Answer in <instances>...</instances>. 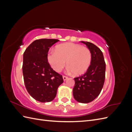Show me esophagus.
<instances>
[{"mask_svg":"<svg viewBox=\"0 0 132 132\" xmlns=\"http://www.w3.org/2000/svg\"><path fill=\"white\" fill-rule=\"evenodd\" d=\"M68 78L67 77H65V76H63V79L64 81H65Z\"/></svg>","mask_w":132,"mask_h":132,"instance_id":"1","label":"esophagus"}]
</instances>
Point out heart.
<instances>
[{
  "label": "heart",
  "mask_w": 132,
  "mask_h": 132,
  "mask_svg": "<svg viewBox=\"0 0 132 132\" xmlns=\"http://www.w3.org/2000/svg\"><path fill=\"white\" fill-rule=\"evenodd\" d=\"M47 61L52 68L60 72L67 62V71L75 75H80L89 69L92 61L91 51L86 47L73 43H64L51 51Z\"/></svg>",
  "instance_id": "1"
}]
</instances>
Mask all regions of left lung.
Segmentation results:
<instances>
[{
    "mask_svg": "<svg viewBox=\"0 0 132 132\" xmlns=\"http://www.w3.org/2000/svg\"><path fill=\"white\" fill-rule=\"evenodd\" d=\"M81 42L86 45L91 51L92 61L86 72L74 78L73 94L76 101L87 103L93 101L101 93L105 79L106 64L99 48L91 42Z\"/></svg>",
    "mask_w": 132,
    "mask_h": 132,
    "instance_id": "8db88e82",
    "label": "left lung"
}]
</instances>
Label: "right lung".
<instances>
[{
	"mask_svg": "<svg viewBox=\"0 0 132 132\" xmlns=\"http://www.w3.org/2000/svg\"><path fill=\"white\" fill-rule=\"evenodd\" d=\"M58 41L56 39H37L30 44L23 55L25 87L31 96L39 102L53 100L58 87L63 82L62 76L53 70L47 61L50 47Z\"/></svg>",
	"mask_w": 132,
	"mask_h": 132,
	"instance_id": "right-lung-1",
	"label": "right lung"
}]
</instances>
